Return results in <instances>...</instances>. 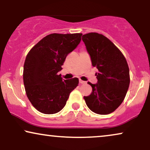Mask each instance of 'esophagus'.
I'll return each instance as SVG.
<instances>
[{
  "label": "esophagus",
  "mask_w": 150,
  "mask_h": 150,
  "mask_svg": "<svg viewBox=\"0 0 150 150\" xmlns=\"http://www.w3.org/2000/svg\"><path fill=\"white\" fill-rule=\"evenodd\" d=\"M79 83H80V84H86L87 83H86V81H82V80L80 79V80H79Z\"/></svg>",
  "instance_id": "esophagus-1"
}]
</instances>
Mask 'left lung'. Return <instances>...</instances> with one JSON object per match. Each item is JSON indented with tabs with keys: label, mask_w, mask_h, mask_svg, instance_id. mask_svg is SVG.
Listing matches in <instances>:
<instances>
[{
	"label": "left lung",
	"mask_w": 150,
	"mask_h": 150,
	"mask_svg": "<svg viewBox=\"0 0 150 150\" xmlns=\"http://www.w3.org/2000/svg\"><path fill=\"white\" fill-rule=\"evenodd\" d=\"M82 38L91 57L92 65L98 69V83L92 84V92L84 96L91 111L107 115L115 110L124 101L130 85L126 59L111 41L103 35L89 33Z\"/></svg>",
	"instance_id": "left-lung-1"
}]
</instances>
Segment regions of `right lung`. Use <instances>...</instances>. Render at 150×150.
<instances>
[{
	"label": "right lung",
	"instance_id": "1",
	"mask_svg": "<svg viewBox=\"0 0 150 150\" xmlns=\"http://www.w3.org/2000/svg\"><path fill=\"white\" fill-rule=\"evenodd\" d=\"M82 35L50 34L28 52L24 64V88L30 103L42 113L54 114L62 110L79 85L77 78L63 80L58 72L67 54L80 44Z\"/></svg>",
	"mask_w": 150,
	"mask_h": 150
}]
</instances>
